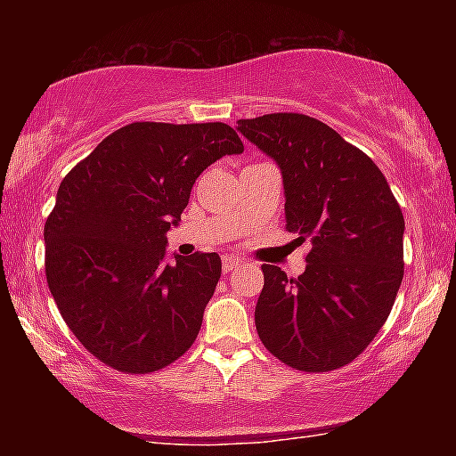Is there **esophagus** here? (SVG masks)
<instances>
[{"label":"esophagus","instance_id":"esophagus-1","mask_svg":"<svg viewBox=\"0 0 456 456\" xmlns=\"http://www.w3.org/2000/svg\"><path fill=\"white\" fill-rule=\"evenodd\" d=\"M240 264H242V261L236 259V257H224L222 259V270H224V273H228V272L236 270V267H239Z\"/></svg>","mask_w":456,"mask_h":456}]
</instances>
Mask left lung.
Returning <instances> with one entry per match:
<instances>
[{
  "instance_id": "1",
  "label": "left lung",
  "mask_w": 456,
  "mask_h": 456,
  "mask_svg": "<svg viewBox=\"0 0 456 456\" xmlns=\"http://www.w3.org/2000/svg\"><path fill=\"white\" fill-rule=\"evenodd\" d=\"M239 130L276 159L286 230L311 240L298 278L261 265L259 338L298 371L340 370L376 338L401 289V205L371 158L315 118L265 114Z\"/></svg>"
}]
</instances>
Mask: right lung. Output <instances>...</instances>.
<instances>
[{
    "label": "right lung",
    "mask_w": 456,
    "mask_h": 456,
    "mask_svg": "<svg viewBox=\"0 0 456 456\" xmlns=\"http://www.w3.org/2000/svg\"><path fill=\"white\" fill-rule=\"evenodd\" d=\"M224 122H133L99 142L58 189L45 222V276L86 351L124 373L164 370L189 351L222 276L217 253L164 264L205 167L242 153Z\"/></svg>",
    "instance_id": "obj_1"
}]
</instances>
